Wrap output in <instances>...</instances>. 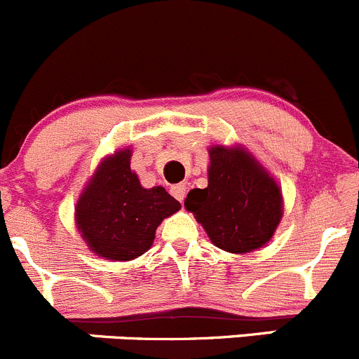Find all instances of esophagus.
I'll return each instance as SVG.
<instances>
[{"label": "esophagus", "mask_w": 359, "mask_h": 359, "mask_svg": "<svg viewBox=\"0 0 359 359\" xmlns=\"http://www.w3.org/2000/svg\"><path fill=\"white\" fill-rule=\"evenodd\" d=\"M171 194L178 198L180 202L184 201V195H187V184L184 183H178V184H172L171 187Z\"/></svg>", "instance_id": "obj_1"}]
</instances>
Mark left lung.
Here are the masks:
<instances>
[{
    "label": "left lung",
    "instance_id": "1",
    "mask_svg": "<svg viewBox=\"0 0 359 359\" xmlns=\"http://www.w3.org/2000/svg\"><path fill=\"white\" fill-rule=\"evenodd\" d=\"M209 183L187 195L184 208L202 223L215 246L250 253L269 243L281 219L276 181L243 150H209Z\"/></svg>",
    "mask_w": 359,
    "mask_h": 359
}]
</instances>
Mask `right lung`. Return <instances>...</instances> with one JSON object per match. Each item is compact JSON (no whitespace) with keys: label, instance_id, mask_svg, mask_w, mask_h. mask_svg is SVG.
I'll use <instances>...</instances> for the list:
<instances>
[{"label":"right lung","instance_id":"right-lung-1","mask_svg":"<svg viewBox=\"0 0 359 359\" xmlns=\"http://www.w3.org/2000/svg\"><path fill=\"white\" fill-rule=\"evenodd\" d=\"M181 208L162 187L143 188L130 171V150L104 161L76 204L78 230L99 257L133 260L155 239V230Z\"/></svg>","mask_w":359,"mask_h":359}]
</instances>
